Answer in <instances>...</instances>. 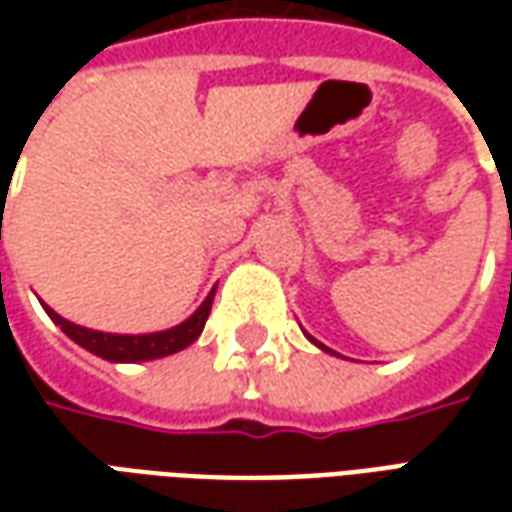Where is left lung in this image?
<instances>
[{
	"label": "left lung",
	"mask_w": 512,
	"mask_h": 512,
	"mask_svg": "<svg viewBox=\"0 0 512 512\" xmlns=\"http://www.w3.org/2000/svg\"><path fill=\"white\" fill-rule=\"evenodd\" d=\"M310 340H312V337H310ZM312 343H315V345H321V343H318V340H312ZM321 348H323V351H329V348H326V345H321Z\"/></svg>",
	"instance_id": "1"
}]
</instances>
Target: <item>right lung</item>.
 <instances>
[{
  "instance_id": "1",
  "label": "right lung",
  "mask_w": 512,
  "mask_h": 512,
  "mask_svg": "<svg viewBox=\"0 0 512 512\" xmlns=\"http://www.w3.org/2000/svg\"><path fill=\"white\" fill-rule=\"evenodd\" d=\"M213 293L202 301V307L189 321H183L180 326H172L167 332L156 334H106V332H93V329H84V326H76V323L65 321L62 315L46 307L49 318L62 332L71 337L73 343H79L82 348H87L90 354L101 356V359H109V362H147V359H158V356H169L183 351L186 345H191L202 334V326L211 315Z\"/></svg>"
}]
</instances>
